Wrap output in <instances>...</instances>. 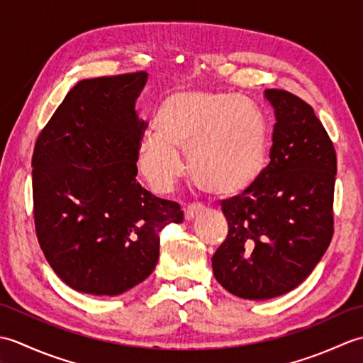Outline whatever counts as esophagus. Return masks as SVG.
<instances>
[{
	"label": "esophagus",
	"mask_w": 363,
	"mask_h": 363,
	"mask_svg": "<svg viewBox=\"0 0 363 363\" xmlns=\"http://www.w3.org/2000/svg\"><path fill=\"white\" fill-rule=\"evenodd\" d=\"M204 207L199 206V204H191V206H187L186 211H184V217H186L187 221H191L195 220L199 213H203Z\"/></svg>",
	"instance_id": "1"
}]
</instances>
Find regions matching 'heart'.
Masks as SVG:
<instances>
[{"label":"heart","instance_id":"heart-1","mask_svg":"<svg viewBox=\"0 0 363 363\" xmlns=\"http://www.w3.org/2000/svg\"><path fill=\"white\" fill-rule=\"evenodd\" d=\"M152 126L137 143L135 162L156 191L172 190L186 173L181 152L196 186L217 196L243 194L265 168L264 115L243 96L176 91L162 101Z\"/></svg>","mask_w":363,"mask_h":363}]
</instances>
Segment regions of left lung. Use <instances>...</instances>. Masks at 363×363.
Wrapping results in <instances>:
<instances>
[{"instance_id":"1","label":"left lung","mask_w":363,"mask_h":363,"mask_svg":"<svg viewBox=\"0 0 363 363\" xmlns=\"http://www.w3.org/2000/svg\"><path fill=\"white\" fill-rule=\"evenodd\" d=\"M276 125L269 164L242 195L221 201L228 237L212 257L221 287L243 299L296 289L334 233V145L312 107L290 91L267 89Z\"/></svg>"}]
</instances>
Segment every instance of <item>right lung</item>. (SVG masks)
Instances as JSON below:
<instances>
[{"label": "right lung", "instance_id": "right-lung-1", "mask_svg": "<svg viewBox=\"0 0 363 363\" xmlns=\"http://www.w3.org/2000/svg\"><path fill=\"white\" fill-rule=\"evenodd\" d=\"M148 73L84 79L68 91L33 154L37 238L76 291L117 296L148 277L159 230L182 223L179 204L137 182L145 121L135 112Z\"/></svg>", "mask_w": 363, "mask_h": 363}]
</instances>
